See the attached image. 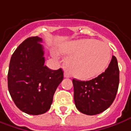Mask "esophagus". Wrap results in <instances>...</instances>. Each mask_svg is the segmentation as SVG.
<instances>
[{
    "label": "esophagus",
    "mask_w": 131,
    "mask_h": 131,
    "mask_svg": "<svg viewBox=\"0 0 131 131\" xmlns=\"http://www.w3.org/2000/svg\"><path fill=\"white\" fill-rule=\"evenodd\" d=\"M64 77H65V78H67V77H69V75L68 74V73L67 72H64Z\"/></svg>",
    "instance_id": "1"
}]
</instances>
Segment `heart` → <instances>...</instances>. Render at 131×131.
Listing matches in <instances>:
<instances>
[{"label":"heart","mask_w":131,"mask_h":131,"mask_svg":"<svg viewBox=\"0 0 131 131\" xmlns=\"http://www.w3.org/2000/svg\"><path fill=\"white\" fill-rule=\"evenodd\" d=\"M67 55L65 66L69 74L80 80H88L102 73L111 58V50L105 43L94 39L77 40L60 48Z\"/></svg>","instance_id":"1"}]
</instances>
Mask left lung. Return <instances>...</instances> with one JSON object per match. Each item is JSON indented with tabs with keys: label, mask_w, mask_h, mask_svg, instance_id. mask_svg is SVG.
<instances>
[{
	"label": "left lung",
	"mask_w": 131,
	"mask_h": 131,
	"mask_svg": "<svg viewBox=\"0 0 131 131\" xmlns=\"http://www.w3.org/2000/svg\"><path fill=\"white\" fill-rule=\"evenodd\" d=\"M74 100L77 110L84 114L101 113L113 103L119 85V68L115 56L108 67L99 76L89 81L73 79Z\"/></svg>",
	"instance_id": "left-lung-1"
}]
</instances>
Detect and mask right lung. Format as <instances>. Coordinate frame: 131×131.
<instances>
[{"label": "right lung", "mask_w": 131, "mask_h": 131, "mask_svg": "<svg viewBox=\"0 0 131 131\" xmlns=\"http://www.w3.org/2000/svg\"><path fill=\"white\" fill-rule=\"evenodd\" d=\"M42 41L32 36L18 47L10 58L8 88L13 102L21 111L41 115L50 109L54 92L64 78L62 69L44 65Z\"/></svg>", "instance_id": "1"}]
</instances>
